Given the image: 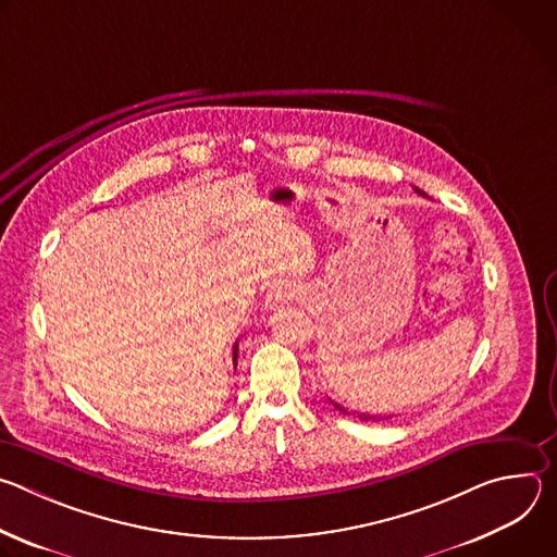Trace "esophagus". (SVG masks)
<instances>
[{
	"label": "esophagus",
	"mask_w": 557,
	"mask_h": 557,
	"mask_svg": "<svg viewBox=\"0 0 557 557\" xmlns=\"http://www.w3.org/2000/svg\"><path fill=\"white\" fill-rule=\"evenodd\" d=\"M299 293H301V290H299V286H295V284H280V286H275V288L267 295V308L275 310V308H280V306H284V304L297 299Z\"/></svg>",
	"instance_id": "1"
}]
</instances>
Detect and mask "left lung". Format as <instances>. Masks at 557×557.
Returning a JSON list of instances; mask_svg holds the SVG:
<instances>
[{
  "mask_svg": "<svg viewBox=\"0 0 557 557\" xmlns=\"http://www.w3.org/2000/svg\"><path fill=\"white\" fill-rule=\"evenodd\" d=\"M417 191H419V189H417ZM419 194H421V196H425L423 191H419ZM331 404H333V406H335L339 412H346V410H344L339 404H335V401H331ZM346 414H348V412H346ZM359 419H361V421H381V417L376 419V417H370V414H359Z\"/></svg>",
  "mask_w": 557,
  "mask_h": 557,
  "instance_id": "1",
  "label": "left lung"
}]
</instances>
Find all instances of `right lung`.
Here are the masks:
<instances>
[{
    "mask_svg": "<svg viewBox=\"0 0 557 557\" xmlns=\"http://www.w3.org/2000/svg\"><path fill=\"white\" fill-rule=\"evenodd\" d=\"M235 359H237V344L233 346V361H235Z\"/></svg>",
    "mask_w": 557,
    "mask_h": 557,
    "instance_id": "obj_1",
    "label": "right lung"
}]
</instances>
